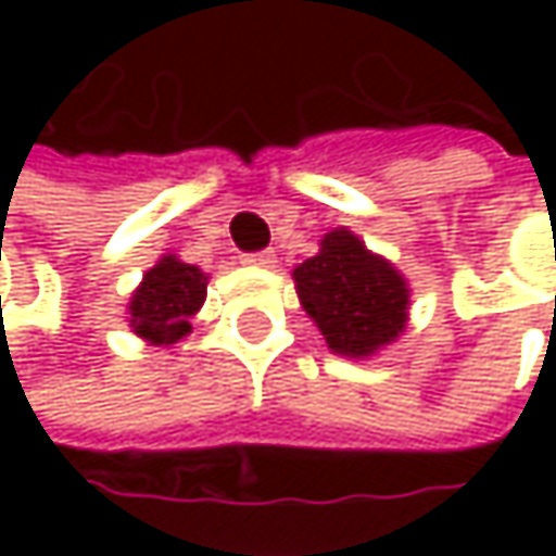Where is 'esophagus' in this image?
I'll list each match as a JSON object with an SVG mask.
<instances>
[{
    "label": "esophagus",
    "mask_w": 556,
    "mask_h": 556,
    "mask_svg": "<svg viewBox=\"0 0 556 556\" xmlns=\"http://www.w3.org/2000/svg\"><path fill=\"white\" fill-rule=\"evenodd\" d=\"M241 264H248V267H257V270H270V267H277V254H274V251L244 254V257H241Z\"/></svg>",
    "instance_id": "1"
}]
</instances>
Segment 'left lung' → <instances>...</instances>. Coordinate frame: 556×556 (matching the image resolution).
<instances>
[{"instance_id":"8db88e82","label":"left lung","mask_w":556,"mask_h":556,"mask_svg":"<svg viewBox=\"0 0 556 556\" xmlns=\"http://www.w3.org/2000/svg\"><path fill=\"white\" fill-rule=\"evenodd\" d=\"M292 279L302 308L334 354L374 357L408 321L405 277L348 228L328 231L318 254L299 264Z\"/></svg>"}]
</instances>
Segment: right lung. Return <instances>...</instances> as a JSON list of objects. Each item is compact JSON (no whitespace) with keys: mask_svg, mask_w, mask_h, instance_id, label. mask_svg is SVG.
<instances>
[{"mask_svg":"<svg viewBox=\"0 0 556 556\" xmlns=\"http://www.w3.org/2000/svg\"><path fill=\"white\" fill-rule=\"evenodd\" d=\"M205 286H208V277L199 267L182 264L176 254L161 257L144 274L141 286L131 292V302H128L131 331L157 348L176 344L179 338L192 331L189 318L202 308Z\"/></svg>","mask_w":556,"mask_h":556,"instance_id":"add662e5","label":"right lung"}]
</instances>
